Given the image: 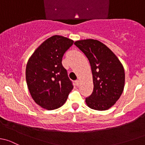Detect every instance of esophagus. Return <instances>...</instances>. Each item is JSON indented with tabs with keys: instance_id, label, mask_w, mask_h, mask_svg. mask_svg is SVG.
I'll return each mask as SVG.
<instances>
[{
	"instance_id": "esophagus-1",
	"label": "esophagus",
	"mask_w": 145,
	"mask_h": 145,
	"mask_svg": "<svg viewBox=\"0 0 145 145\" xmlns=\"http://www.w3.org/2000/svg\"><path fill=\"white\" fill-rule=\"evenodd\" d=\"M74 82H75V85H76V86H79V84H80V81H79L78 80H75V81H74Z\"/></svg>"
}]
</instances>
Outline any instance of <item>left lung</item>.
<instances>
[{"instance_id":"left-lung-1","label":"left lung","mask_w":145,"mask_h":145,"mask_svg":"<svg viewBox=\"0 0 145 145\" xmlns=\"http://www.w3.org/2000/svg\"><path fill=\"white\" fill-rule=\"evenodd\" d=\"M74 44L89 59L93 74V90L86 98V105L93 110H107L115 104L123 91V65L116 55L98 40H78Z\"/></svg>"}]
</instances>
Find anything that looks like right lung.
<instances>
[{
	"label": "right lung",
	"mask_w": 145,
	"mask_h": 145,
	"mask_svg": "<svg viewBox=\"0 0 145 145\" xmlns=\"http://www.w3.org/2000/svg\"><path fill=\"white\" fill-rule=\"evenodd\" d=\"M73 40L54 35L43 42L28 59L26 80L31 97L40 107L52 110L61 107L73 88L62 65L63 54Z\"/></svg>",
	"instance_id": "obj_1"
}]
</instances>
